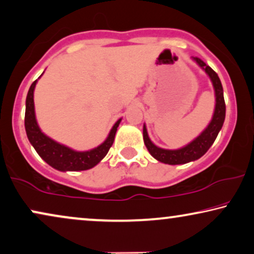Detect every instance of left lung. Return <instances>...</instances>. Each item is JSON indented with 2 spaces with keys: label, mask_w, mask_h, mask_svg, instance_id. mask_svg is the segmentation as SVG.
<instances>
[{
  "label": "left lung",
  "mask_w": 254,
  "mask_h": 254,
  "mask_svg": "<svg viewBox=\"0 0 254 254\" xmlns=\"http://www.w3.org/2000/svg\"><path fill=\"white\" fill-rule=\"evenodd\" d=\"M193 61L197 62V64L199 65L203 70L209 74L210 79H211L213 88H215L216 93V107H215V113H213L211 123L209 124V126L205 128V130L203 131L199 136H197L192 142H190L188 146L181 148V149L176 150H168L162 149V148L156 147L151 141L149 140L147 134L146 126H143V141L146 144L148 151L150 153V155L155 157L160 162L167 163V164H184L188 162H191L199 157H202L204 154L209 150V148L212 146V143L215 142L217 135H218L219 130L222 129L224 120H225V101H224V94H223V86L220 83V79L218 74L212 70L211 67L207 66L202 59L198 57L193 58Z\"/></svg>",
  "instance_id": "8db88e82"
}]
</instances>
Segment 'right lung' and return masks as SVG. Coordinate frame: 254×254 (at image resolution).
Instances as JSON below:
<instances>
[{
	"instance_id": "add662e5",
	"label": "right lung",
	"mask_w": 254,
	"mask_h": 254,
	"mask_svg": "<svg viewBox=\"0 0 254 254\" xmlns=\"http://www.w3.org/2000/svg\"><path fill=\"white\" fill-rule=\"evenodd\" d=\"M36 83H37V80H35L31 84L28 95H26L24 126L28 139L38 153V155L48 164L54 167L55 169L61 171L87 170L93 168L95 164H98L106 156L108 150L113 144L115 133H117L121 119L117 121V124L112 128L110 135H108L106 141L103 144L88 151L72 150L70 148L51 140L50 137L43 134L39 129L35 118L34 106V90Z\"/></svg>"
}]
</instances>
